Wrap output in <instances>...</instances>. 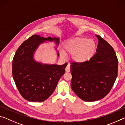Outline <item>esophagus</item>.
<instances>
[{"instance_id":"esophagus-1","label":"esophagus","mask_w":125,"mask_h":125,"mask_svg":"<svg viewBox=\"0 0 125 125\" xmlns=\"http://www.w3.org/2000/svg\"><path fill=\"white\" fill-rule=\"evenodd\" d=\"M65 71L67 72H69L71 71V67H70V64H68L67 65V66L65 68Z\"/></svg>"}]
</instances>
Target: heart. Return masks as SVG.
<instances>
[{"label":"heart","instance_id":"b5f03b06","mask_svg":"<svg viewBox=\"0 0 125 125\" xmlns=\"http://www.w3.org/2000/svg\"><path fill=\"white\" fill-rule=\"evenodd\" d=\"M96 49V44L93 40L85 37H77L68 40L64 43V50L66 53L72 54V58L77 63H84L92 57ZM64 57V53L61 52Z\"/></svg>","mask_w":125,"mask_h":125}]
</instances>
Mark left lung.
<instances>
[{
    "instance_id": "1",
    "label": "left lung",
    "mask_w": 125,
    "mask_h": 125,
    "mask_svg": "<svg viewBox=\"0 0 125 125\" xmlns=\"http://www.w3.org/2000/svg\"><path fill=\"white\" fill-rule=\"evenodd\" d=\"M96 53L84 63H71V88L85 101H97L106 95L117 75L118 60L112 46L100 36Z\"/></svg>"
}]
</instances>
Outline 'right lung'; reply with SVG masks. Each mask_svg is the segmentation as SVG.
Returning <instances> with one entry per match:
<instances>
[{
    "label": "right lung",
    "mask_w": 125,
    "mask_h": 125,
    "mask_svg": "<svg viewBox=\"0 0 125 125\" xmlns=\"http://www.w3.org/2000/svg\"><path fill=\"white\" fill-rule=\"evenodd\" d=\"M46 42H54L58 47L60 39L31 36L16 50L12 60V77L16 87L23 98L30 101L42 102L49 98L67 65V63L63 65L43 64L35 61L36 51Z\"/></svg>",
    "instance_id": "1"
}]
</instances>
